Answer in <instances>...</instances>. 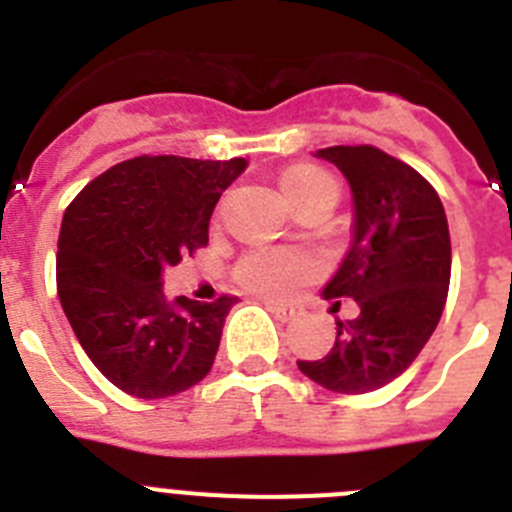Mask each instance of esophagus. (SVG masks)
I'll return each mask as SVG.
<instances>
[{
	"mask_svg": "<svg viewBox=\"0 0 512 512\" xmlns=\"http://www.w3.org/2000/svg\"><path fill=\"white\" fill-rule=\"evenodd\" d=\"M266 307H269V310L274 312V315H277L279 320H284V323H287V320H295L297 315H302V307H297V305H284V302L266 300Z\"/></svg>",
	"mask_w": 512,
	"mask_h": 512,
	"instance_id": "obj_1",
	"label": "esophagus"
}]
</instances>
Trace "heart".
Segmentation results:
<instances>
[{
  "label": "heart",
  "mask_w": 512,
  "mask_h": 512,
  "mask_svg": "<svg viewBox=\"0 0 512 512\" xmlns=\"http://www.w3.org/2000/svg\"><path fill=\"white\" fill-rule=\"evenodd\" d=\"M328 182L333 179L323 171L312 166H295L284 171L279 187L289 205H297ZM318 271V261L297 248H256L238 261L235 279L253 295L269 297V300H289L318 277Z\"/></svg>",
  "instance_id": "obj_1"
}]
</instances>
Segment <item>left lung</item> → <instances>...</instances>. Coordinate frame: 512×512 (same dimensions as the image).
I'll use <instances>...</instances> for the list:
<instances>
[{"label": "left lung", "instance_id": "left-lung-1", "mask_svg": "<svg viewBox=\"0 0 512 512\" xmlns=\"http://www.w3.org/2000/svg\"><path fill=\"white\" fill-rule=\"evenodd\" d=\"M351 187V243L325 300L359 302L354 320H336V343L300 372L341 395L374 392L400 377L441 320L451 279L449 223L436 189L408 164L374 146L315 153ZM338 307V302H336Z\"/></svg>", "mask_w": 512, "mask_h": 512}]
</instances>
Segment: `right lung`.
Listing matches in <instances>:
<instances>
[{"label":"right lung","instance_id":"right-lung-1","mask_svg":"<svg viewBox=\"0 0 512 512\" xmlns=\"http://www.w3.org/2000/svg\"><path fill=\"white\" fill-rule=\"evenodd\" d=\"M246 158L138 156L81 189L58 235V300L92 364L143 400L207 377L238 297L197 302L161 289L166 266L207 243L220 194Z\"/></svg>","mask_w":512,"mask_h":512}]
</instances>
